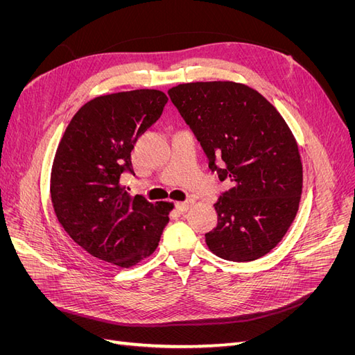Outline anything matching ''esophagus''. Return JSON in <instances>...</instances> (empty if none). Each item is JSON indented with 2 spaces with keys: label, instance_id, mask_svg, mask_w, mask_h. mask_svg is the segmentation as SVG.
<instances>
[{
  "label": "esophagus",
  "instance_id": "34e87169",
  "mask_svg": "<svg viewBox=\"0 0 355 355\" xmlns=\"http://www.w3.org/2000/svg\"><path fill=\"white\" fill-rule=\"evenodd\" d=\"M191 201H184V202H176V210L180 213H185L191 207Z\"/></svg>",
  "mask_w": 355,
  "mask_h": 355
}]
</instances>
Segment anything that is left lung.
Listing matches in <instances>:
<instances>
[{"label":"left lung","mask_w":355,"mask_h":355,"mask_svg":"<svg viewBox=\"0 0 355 355\" xmlns=\"http://www.w3.org/2000/svg\"><path fill=\"white\" fill-rule=\"evenodd\" d=\"M168 96L210 170L220 182H232L214 204L218 227L206 234L209 249L232 262L259 259L283 240L299 209L302 163L293 133L280 112L245 84L188 83L171 87Z\"/></svg>","instance_id":"1"}]
</instances>
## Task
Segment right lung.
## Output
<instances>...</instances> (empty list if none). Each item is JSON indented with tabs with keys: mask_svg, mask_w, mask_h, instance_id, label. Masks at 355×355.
I'll use <instances>...</instances> for the list:
<instances>
[{
	"mask_svg": "<svg viewBox=\"0 0 355 355\" xmlns=\"http://www.w3.org/2000/svg\"><path fill=\"white\" fill-rule=\"evenodd\" d=\"M167 96L132 90L99 96L72 116L51 167L50 194L72 241L96 259L130 268L157 249L170 202L130 197L121 176L132 173V149L163 114Z\"/></svg>",
	"mask_w": 355,
	"mask_h": 355,
	"instance_id": "1",
	"label": "right lung"
}]
</instances>
